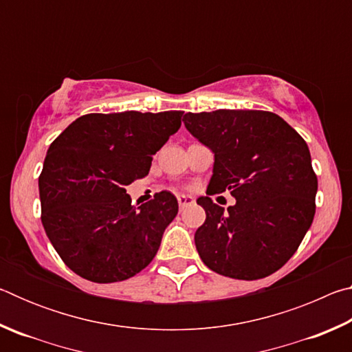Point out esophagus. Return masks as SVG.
<instances>
[{
    "instance_id": "34e87169",
    "label": "esophagus",
    "mask_w": 352,
    "mask_h": 352,
    "mask_svg": "<svg viewBox=\"0 0 352 352\" xmlns=\"http://www.w3.org/2000/svg\"><path fill=\"white\" fill-rule=\"evenodd\" d=\"M177 200H178V205H180V208L192 205L194 201H195V199L192 197V195H186V194H180V195H178V197H177Z\"/></svg>"
}]
</instances>
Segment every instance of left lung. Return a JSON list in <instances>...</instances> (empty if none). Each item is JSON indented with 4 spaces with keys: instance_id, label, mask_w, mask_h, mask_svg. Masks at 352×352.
Masks as SVG:
<instances>
[{
    "instance_id": "obj_1",
    "label": "left lung",
    "mask_w": 352,
    "mask_h": 352,
    "mask_svg": "<svg viewBox=\"0 0 352 352\" xmlns=\"http://www.w3.org/2000/svg\"><path fill=\"white\" fill-rule=\"evenodd\" d=\"M184 127L214 153L194 241L201 261L219 275L259 279L287 262L315 216L318 182L306 141L281 116L262 110L186 113ZM230 190L228 210L210 195Z\"/></svg>"
}]
</instances>
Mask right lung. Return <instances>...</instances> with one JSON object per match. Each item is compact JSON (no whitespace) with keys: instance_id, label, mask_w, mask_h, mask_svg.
I'll return each mask as SVG.
<instances>
[{"instance_id":"obj_1","label":"right lung","mask_w":352,"mask_h":352,"mask_svg":"<svg viewBox=\"0 0 352 352\" xmlns=\"http://www.w3.org/2000/svg\"><path fill=\"white\" fill-rule=\"evenodd\" d=\"M182 116L178 110L90 113L52 141L38 177L41 223L79 276L124 281L155 258L178 201L162 190L136 208L126 186L148 174L152 157L180 129Z\"/></svg>"}]
</instances>
